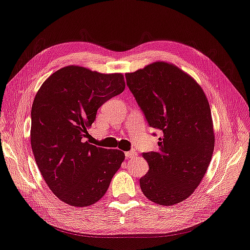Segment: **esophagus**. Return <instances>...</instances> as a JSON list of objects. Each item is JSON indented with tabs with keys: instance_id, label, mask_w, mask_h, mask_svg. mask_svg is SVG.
I'll return each instance as SVG.
<instances>
[{
	"instance_id": "1",
	"label": "esophagus",
	"mask_w": 250,
	"mask_h": 250,
	"mask_svg": "<svg viewBox=\"0 0 250 250\" xmlns=\"http://www.w3.org/2000/svg\"><path fill=\"white\" fill-rule=\"evenodd\" d=\"M125 157H127V158H133V157H135L136 155H137V153L135 152V150H132V151H128V152H125Z\"/></svg>"
}]
</instances>
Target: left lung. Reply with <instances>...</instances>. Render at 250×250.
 <instances>
[{
  "label": "left lung",
  "instance_id": "8db88e82",
  "mask_svg": "<svg viewBox=\"0 0 250 250\" xmlns=\"http://www.w3.org/2000/svg\"><path fill=\"white\" fill-rule=\"evenodd\" d=\"M125 80L149 125L162 133L158 150L143 153L149 170L141 190L160 205L182 202L198 187L213 153L208 98L188 73L167 62L125 73Z\"/></svg>",
  "mask_w": 250,
  "mask_h": 250
}]
</instances>
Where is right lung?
Here are the masks:
<instances>
[{
    "instance_id": "1",
    "label": "right lung",
    "mask_w": 250,
    "mask_h": 250,
    "mask_svg": "<svg viewBox=\"0 0 250 250\" xmlns=\"http://www.w3.org/2000/svg\"><path fill=\"white\" fill-rule=\"evenodd\" d=\"M122 73L104 74L65 66L41 85L31 107L30 143L38 167L52 192L77 208L106 193L125 160L117 149L83 142L97 110L124 92Z\"/></svg>"
}]
</instances>
